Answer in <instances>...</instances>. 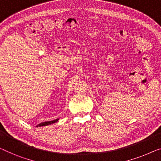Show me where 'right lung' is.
Listing matches in <instances>:
<instances>
[{"label": "right lung", "mask_w": 161, "mask_h": 161, "mask_svg": "<svg viewBox=\"0 0 161 161\" xmlns=\"http://www.w3.org/2000/svg\"><path fill=\"white\" fill-rule=\"evenodd\" d=\"M58 120H59V118H57V119L53 120L46 121V122H43V123H40V124H38V125H37V127H38V126H44V125H48L52 124V123H54L56 122H57Z\"/></svg>", "instance_id": "right-lung-1"}]
</instances>
